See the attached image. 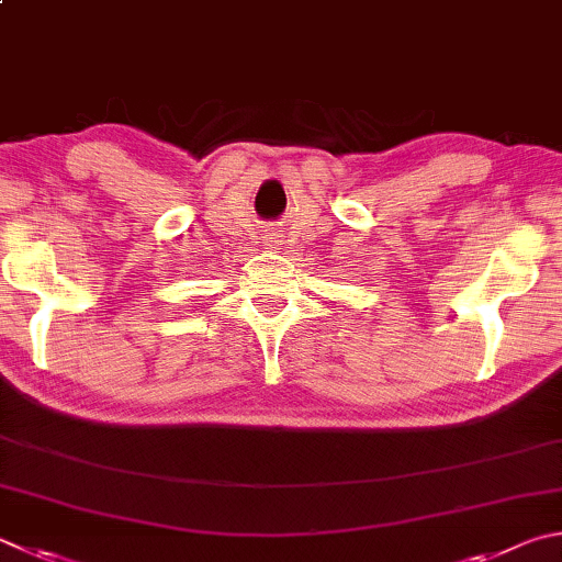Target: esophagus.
<instances>
[{
    "mask_svg": "<svg viewBox=\"0 0 562 562\" xmlns=\"http://www.w3.org/2000/svg\"><path fill=\"white\" fill-rule=\"evenodd\" d=\"M278 243H280L278 236H270V238H268V246H278Z\"/></svg>",
    "mask_w": 562,
    "mask_h": 562,
    "instance_id": "1",
    "label": "esophagus"
}]
</instances>
